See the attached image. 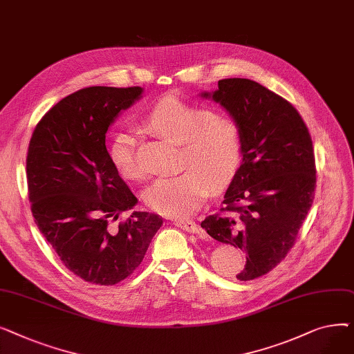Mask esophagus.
<instances>
[{"label":"esophagus","instance_id":"esophagus-1","mask_svg":"<svg viewBox=\"0 0 354 354\" xmlns=\"http://www.w3.org/2000/svg\"><path fill=\"white\" fill-rule=\"evenodd\" d=\"M174 224L176 227H179L180 230L187 231L189 234H199V227L195 224V221H183V219H176L174 221Z\"/></svg>","mask_w":354,"mask_h":354}]
</instances>
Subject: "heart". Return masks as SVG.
Listing matches in <instances>:
<instances>
[{
  "instance_id": "heart-1",
  "label": "heart",
  "mask_w": 354,
  "mask_h": 354,
  "mask_svg": "<svg viewBox=\"0 0 354 354\" xmlns=\"http://www.w3.org/2000/svg\"><path fill=\"white\" fill-rule=\"evenodd\" d=\"M145 126L180 145V166L187 167L179 175L156 179L146 189L147 205L159 214L174 218L192 215L205 202L211 187L218 189L227 185L243 160L239 126L230 118L215 116L211 109L166 97L149 110ZM135 147L136 139L129 132L116 133L109 145L111 165L127 179L143 176Z\"/></svg>"
}]
</instances>
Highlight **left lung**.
<instances>
[{"mask_svg":"<svg viewBox=\"0 0 354 354\" xmlns=\"http://www.w3.org/2000/svg\"><path fill=\"white\" fill-rule=\"evenodd\" d=\"M201 97L218 103L241 129L243 160L221 214L201 222L214 239L247 254L241 281L284 259L311 208L315 189L313 142L287 100L250 79H224Z\"/></svg>","mask_w":354,"mask_h":354,"instance_id":"8db88e82","label":"left lung"}]
</instances>
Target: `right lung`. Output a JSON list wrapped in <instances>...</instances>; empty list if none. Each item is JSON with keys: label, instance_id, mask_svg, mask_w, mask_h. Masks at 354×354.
I'll use <instances>...</instances> for the list:
<instances>
[{"label": "right lung", "instance_id": "1", "mask_svg": "<svg viewBox=\"0 0 354 354\" xmlns=\"http://www.w3.org/2000/svg\"><path fill=\"white\" fill-rule=\"evenodd\" d=\"M142 87L93 86L53 106L35 126L27 155V180L35 224L82 280L113 286L142 263L162 227L159 215L122 212L138 198L111 165L106 133Z\"/></svg>", "mask_w": 354, "mask_h": 354}]
</instances>
